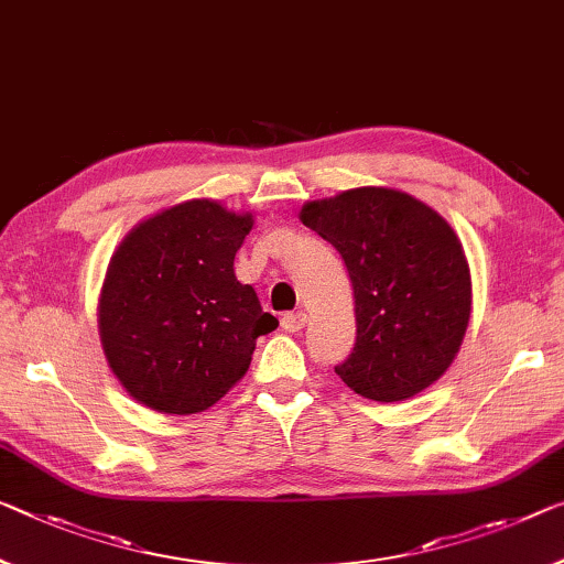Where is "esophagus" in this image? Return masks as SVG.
Returning <instances> with one entry per match:
<instances>
[{
    "mask_svg": "<svg viewBox=\"0 0 564 564\" xmlns=\"http://www.w3.org/2000/svg\"><path fill=\"white\" fill-rule=\"evenodd\" d=\"M305 319H307V315L302 310H297V312H288V315L282 317V327L288 333H300L302 327H305Z\"/></svg>",
    "mask_w": 564,
    "mask_h": 564,
    "instance_id": "obj_1",
    "label": "esophagus"
}]
</instances>
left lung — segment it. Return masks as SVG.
I'll return each instance as SVG.
<instances>
[{"mask_svg": "<svg viewBox=\"0 0 564 564\" xmlns=\"http://www.w3.org/2000/svg\"><path fill=\"white\" fill-rule=\"evenodd\" d=\"M340 252L355 297V348L335 366L370 401H405L444 376L471 315V276L444 216L395 188H350L302 206Z\"/></svg>", "mask_w": 564, "mask_h": 564, "instance_id": "1", "label": "left lung"}]
</instances>
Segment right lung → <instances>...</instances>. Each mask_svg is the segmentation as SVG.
<instances>
[{
	"mask_svg": "<svg viewBox=\"0 0 564 564\" xmlns=\"http://www.w3.org/2000/svg\"><path fill=\"white\" fill-rule=\"evenodd\" d=\"M252 224L249 214L194 198L120 241L98 327L110 370L135 401L159 413L206 411L245 376L257 337L280 325L234 274Z\"/></svg>",
	"mask_w": 564,
	"mask_h": 564,
	"instance_id": "right-lung-1",
	"label": "right lung"
}]
</instances>
